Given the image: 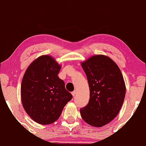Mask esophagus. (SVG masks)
Wrapping results in <instances>:
<instances>
[{
    "label": "esophagus",
    "mask_w": 146,
    "mask_h": 146,
    "mask_svg": "<svg viewBox=\"0 0 146 146\" xmlns=\"http://www.w3.org/2000/svg\"><path fill=\"white\" fill-rule=\"evenodd\" d=\"M71 94H72L73 96H75L76 95V94H77V91H73V92H72V93H71Z\"/></svg>",
    "instance_id": "1"
}]
</instances>
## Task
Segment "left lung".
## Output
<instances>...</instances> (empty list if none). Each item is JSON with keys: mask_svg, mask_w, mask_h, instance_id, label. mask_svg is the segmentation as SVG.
Instances as JSON below:
<instances>
[{"mask_svg": "<svg viewBox=\"0 0 146 146\" xmlns=\"http://www.w3.org/2000/svg\"><path fill=\"white\" fill-rule=\"evenodd\" d=\"M81 64L87 77L90 98L80 113L87 124L99 128L120 112L126 94L124 78L116 63L106 55H93Z\"/></svg>", "mask_w": 146, "mask_h": 146, "instance_id": "1", "label": "left lung"}]
</instances>
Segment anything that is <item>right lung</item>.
Listing matches in <instances>:
<instances>
[{
    "mask_svg": "<svg viewBox=\"0 0 146 146\" xmlns=\"http://www.w3.org/2000/svg\"><path fill=\"white\" fill-rule=\"evenodd\" d=\"M61 67L53 57L43 55L33 61L24 73L20 89L22 106L40 124L55 122L73 97L57 76Z\"/></svg>",
    "mask_w": 146,
    "mask_h": 146,
    "instance_id": "add662e5",
    "label": "right lung"
}]
</instances>
